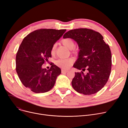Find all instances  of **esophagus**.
Listing matches in <instances>:
<instances>
[{
	"label": "esophagus",
	"instance_id": "1",
	"mask_svg": "<svg viewBox=\"0 0 128 128\" xmlns=\"http://www.w3.org/2000/svg\"><path fill=\"white\" fill-rule=\"evenodd\" d=\"M68 72V70H62V73H65V72Z\"/></svg>",
	"mask_w": 128,
	"mask_h": 128
}]
</instances>
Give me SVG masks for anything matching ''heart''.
<instances>
[{"label":"heart","instance_id":"heart-1","mask_svg":"<svg viewBox=\"0 0 128 128\" xmlns=\"http://www.w3.org/2000/svg\"><path fill=\"white\" fill-rule=\"evenodd\" d=\"M62 43L69 49H72L75 46L74 42L73 40L70 38H66L62 39ZM56 44H54L51 49L50 53L52 56H54L56 53ZM74 62V59L72 58H59L56 61V64L60 68L63 69L67 70L70 68Z\"/></svg>","mask_w":128,"mask_h":128}]
</instances>
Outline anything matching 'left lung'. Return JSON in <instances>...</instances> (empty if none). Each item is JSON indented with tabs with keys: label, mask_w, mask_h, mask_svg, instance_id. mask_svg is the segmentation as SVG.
Segmentation results:
<instances>
[{
	"label": "left lung",
	"mask_w": 128,
	"mask_h": 128,
	"mask_svg": "<svg viewBox=\"0 0 128 128\" xmlns=\"http://www.w3.org/2000/svg\"><path fill=\"white\" fill-rule=\"evenodd\" d=\"M63 38L74 40L80 49L73 66L82 71L75 72L72 82L73 88L84 95L96 93L106 84L110 74L112 54L108 44L100 33L88 28L69 30ZM85 70L87 72L84 74Z\"/></svg>",
	"instance_id": "1"
}]
</instances>
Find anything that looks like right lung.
Here are the masks:
<instances>
[{"label": "right lung", "mask_w": 128, "mask_h": 128, "mask_svg": "<svg viewBox=\"0 0 128 128\" xmlns=\"http://www.w3.org/2000/svg\"><path fill=\"white\" fill-rule=\"evenodd\" d=\"M66 30L39 29L27 35L20 44L16 56V71L23 84L35 93H44L54 86L61 70L51 64L49 70L42 65L51 57L52 46Z\"/></svg>", "instance_id": "add662e5"}]
</instances>
